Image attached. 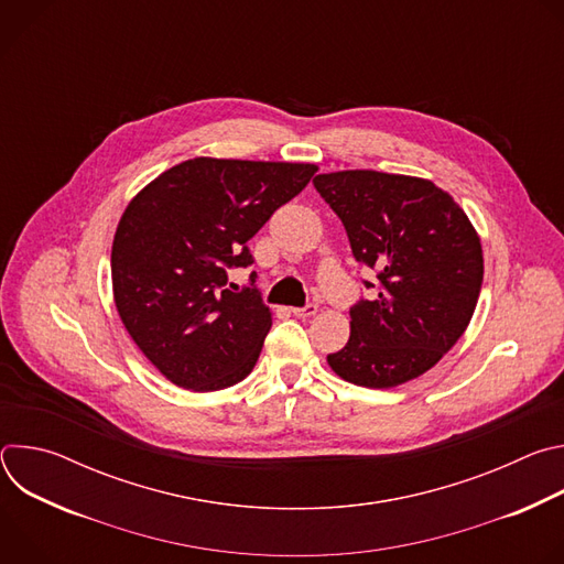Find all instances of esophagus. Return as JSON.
<instances>
[{"label": "esophagus", "mask_w": 564, "mask_h": 564, "mask_svg": "<svg viewBox=\"0 0 564 564\" xmlns=\"http://www.w3.org/2000/svg\"><path fill=\"white\" fill-rule=\"evenodd\" d=\"M316 310H318V305H316V303H307V305H303V307H294L292 312H294V316H299V318H305V316H312V314H316Z\"/></svg>", "instance_id": "obj_1"}]
</instances>
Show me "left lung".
I'll return each instance as SVG.
<instances>
[{
    "label": "left lung",
    "mask_w": 564,
    "mask_h": 564,
    "mask_svg": "<svg viewBox=\"0 0 564 564\" xmlns=\"http://www.w3.org/2000/svg\"><path fill=\"white\" fill-rule=\"evenodd\" d=\"M341 218L355 259L377 274L375 299L350 307V339L330 368L366 388L431 370L464 335L485 276L475 227L431 181L350 170L314 181Z\"/></svg>",
    "instance_id": "8db88e82"
}]
</instances>
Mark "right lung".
I'll return each instance as SVG.
<instances>
[{"instance_id":"right-lung-1","label":"right lung","mask_w":564,"mask_h":564,"mask_svg":"<svg viewBox=\"0 0 564 564\" xmlns=\"http://www.w3.org/2000/svg\"><path fill=\"white\" fill-rule=\"evenodd\" d=\"M316 165L194 158L160 174L124 209L111 248L113 299L142 355L172 383L212 392L243 381L272 328L248 240Z\"/></svg>"}]
</instances>
